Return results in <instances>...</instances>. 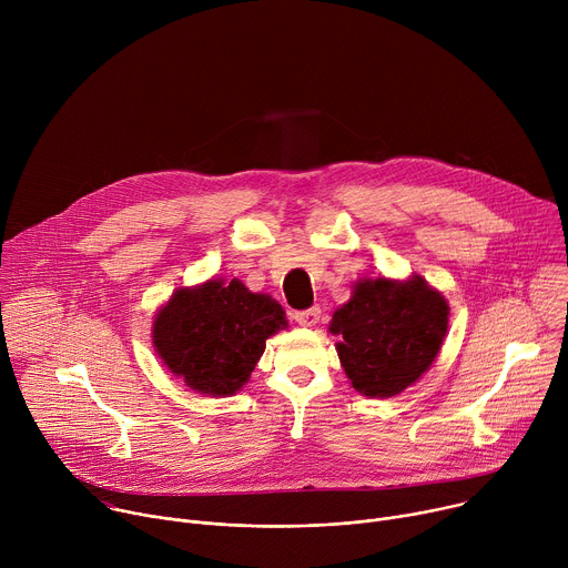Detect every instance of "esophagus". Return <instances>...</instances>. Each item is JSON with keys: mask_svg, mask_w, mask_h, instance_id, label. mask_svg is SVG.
<instances>
[{"mask_svg": "<svg viewBox=\"0 0 568 568\" xmlns=\"http://www.w3.org/2000/svg\"><path fill=\"white\" fill-rule=\"evenodd\" d=\"M318 316H321V307H318V305L294 312V321L298 323V326H305V328L316 326V323H318Z\"/></svg>", "mask_w": 568, "mask_h": 568, "instance_id": "34e87169", "label": "esophagus"}]
</instances>
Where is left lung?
Wrapping results in <instances>:
<instances>
[{"label":"left lung","mask_w":568,"mask_h":568,"mask_svg":"<svg viewBox=\"0 0 568 568\" xmlns=\"http://www.w3.org/2000/svg\"><path fill=\"white\" fill-rule=\"evenodd\" d=\"M447 301L420 276L407 283L362 281L331 321L342 335L339 362L353 386L390 397L414 384L436 359L447 333Z\"/></svg>","instance_id":"1"}]
</instances>
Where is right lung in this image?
<instances>
[{
  "label": "right lung",
  "instance_id": "add662e5",
  "mask_svg": "<svg viewBox=\"0 0 568 568\" xmlns=\"http://www.w3.org/2000/svg\"><path fill=\"white\" fill-rule=\"evenodd\" d=\"M287 326L283 307L240 281L178 290L159 310L152 344L193 390L233 395L258 364L265 339Z\"/></svg>",
  "mask_w": 568,
  "mask_h": 568
}]
</instances>
